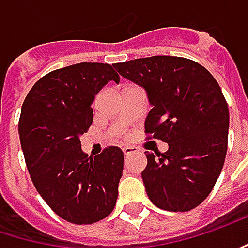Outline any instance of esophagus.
<instances>
[{"mask_svg":"<svg viewBox=\"0 0 248 248\" xmlns=\"http://www.w3.org/2000/svg\"><path fill=\"white\" fill-rule=\"evenodd\" d=\"M137 148L135 147H124L123 148V152H124V155H131L134 152H137Z\"/></svg>","mask_w":248,"mask_h":248,"instance_id":"esophagus-1","label":"esophagus"}]
</instances>
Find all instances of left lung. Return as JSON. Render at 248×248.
<instances>
[{"mask_svg":"<svg viewBox=\"0 0 248 248\" xmlns=\"http://www.w3.org/2000/svg\"><path fill=\"white\" fill-rule=\"evenodd\" d=\"M118 73L144 87L152 106L145 133L168 144L147 154L141 176L150 201L169 212L203 202L220 175L229 135V107L207 69L178 56L115 63Z\"/></svg>","mask_w":248,"mask_h":248,"instance_id":"8db88e82","label":"left lung"}]
</instances>
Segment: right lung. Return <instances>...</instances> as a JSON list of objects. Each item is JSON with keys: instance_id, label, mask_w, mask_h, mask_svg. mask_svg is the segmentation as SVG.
Instances as JSON below:
<instances>
[{"instance_id": "add662e5", "label": "right lung", "mask_w": 248, "mask_h": 248, "mask_svg": "<svg viewBox=\"0 0 248 248\" xmlns=\"http://www.w3.org/2000/svg\"><path fill=\"white\" fill-rule=\"evenodd\" d=\"M120 81L108 63H78L39 79L25 97L18 131L31 179L49 207L75 224H92L114 209L124 154L81 151L80 135L93 123L92 103L108 83Z\"/></svg>"}]
</instances>
